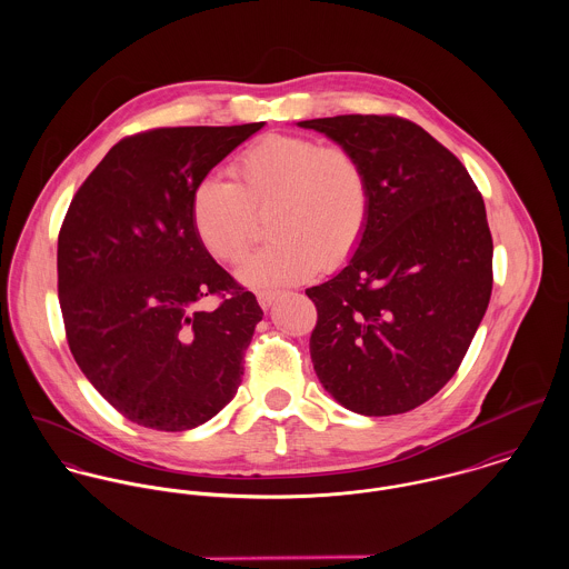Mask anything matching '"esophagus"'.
I'll use <instances>...</instances> for the list:
<instances>
[{
  "label": "esophagus",
  "mask_w": 569,
  "mask_h": 569,
  "mask_svg": "<svg viewBox=\"0 0 569 569\" xmlns=\"http://www.w3.org/2000/svg\"><path fill=\"white\" fill-rule=\"evenodd\" d=\"M256 298H258V305L267 311V309L276 302L278 293H276V291H258V293H256Z\"/></svg>",
  "instance_id": "esophagus-1"
}]
</instances>
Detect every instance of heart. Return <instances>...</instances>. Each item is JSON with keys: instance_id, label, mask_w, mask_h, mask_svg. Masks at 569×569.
I'll return each instance as SVG.
<instances>
[{"instance_id": "heart-1", "label": "heart", "mask_w": 569, "mask_h": 569, "mask_svg": "<svg viewBox=\"0 0 569 569\" xmlns=\"http://www.w3.org/2000/svg\"><path fill=\"white\" fill-rule=\"evenodd\" d=\"M234 183H197L190 217L197 239L219 260L237 262L256 234V212H271L273 243L239 267L249 287H284L341 264L361 241L370 217V186L346 149L313 138L271 133L232 166Z\"/></svg>"}]
</instances>
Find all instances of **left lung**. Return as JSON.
Returning a JSON list of instances; mask_svg holds the SVG:
<instances>
[{
  "instance_id": "left-lung-1",
  "label": "left lung",
  "mask_w": 569,
  "mask_h": 569,
  "mask_svg": "<svg viewBox=\"0 0 569 569\" xmlns=\"http://www.w3.org/2000/svg\"><path fill=\"white\" fill-rule=\"evenodd\" d=\"M298 127L350 151L370 186V217L355 253L307 289L318 307L316 375L355 413H403L456 375L487 313L492 239L485 199L462 162L403 118L335 116Z\"/></svg>"
}]
</instances>
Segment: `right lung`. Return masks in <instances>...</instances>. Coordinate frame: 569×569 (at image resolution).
<instances>
[{
	"mask_svg": "<svg viewBox=\"0 0 569 569\" xmlns=\"http://www.w3.org/2000/svg\"><path fill=\"white\" fill-rule=\"evenodd\" d=\"M262 127L131 136L70 203L57 251L68 343L89 383L131 422L194 429L241 386L262 309L197 239L190 203L197 183ZM219 292L214 312L200 307Z\"/></svg>",
	"mask_w": 569,
	"mask_h": 569,
	"instance_id": "1",
	"label": "right lung"
}]
</instances>
